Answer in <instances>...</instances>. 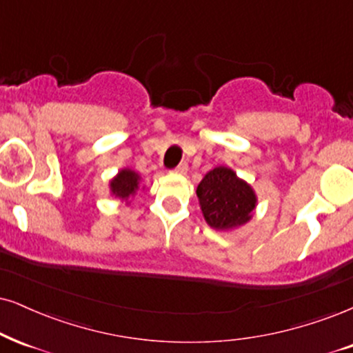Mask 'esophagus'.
Segmentation results:
<instances>
[{"label": "esophagus", "instance_id": "obj_1", "mask_svg": "<svg viewBox=\"0 0 353 353\" xmlns=\"http://www.w3.org/2000/svg\"><path fill=\"white\" fill-rule=\"evenodd\" d=\"M175 172L180 173V175H186V172H188V163H186V162L180 163V165H178V167H176Z\"/></svg>", "mask_w": 353, "mask_h": 353}]
</instances>
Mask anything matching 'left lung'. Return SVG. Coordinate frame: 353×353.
<instances>
[{
  "label": "left lung",
  "mask_w": 353,
  "mask_h": 353,
  "mask_svg": "<svg viewBox=\"0 0 353 353\" xmlns=\"http://www.w3.org/2000/svg\"><path fill=\"white\" fill-rule=\"evenodd\" d=\"M196 196L208 225L224 232L245 225L256 208L255 190L229 167L210 170L199 181Z\"/></svg>",
  "instance_id": "1"
}]
</instances>
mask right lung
<instances>
[{
  "instance_id": "1",
  "label": "right lung",
  "mask_w": 353,
  "mask_h": 353,
  "mask_svg": "<svg viewBox=\"0 0 353 353\" xmlns=\"http://www.w3.org/2000/svg\"><path fill=\"white\" fill-rule=\"evenodd\" d=\"M141 188L145 190V186H142V176L130 168H121L116 176L110 180L111 196L121 199L125 204L130 203V198L136 196Z\"/></svg>"
}]
</instances>
